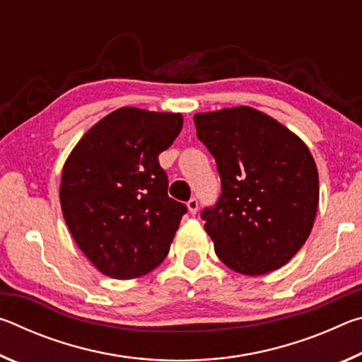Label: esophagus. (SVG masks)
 <instances>
[{
	"mask_svg": "<svg viewBox=\"0 0 362 362\" xmlns=\"http://www.w3.org/2000/svg\"><path fill=\"white\" fill-rule=\"evenodd\" d=\"M187 206H188V211H189V214H193V216H194V214L198 212L199 203H198V199H196V198H192V199H189L188 203H187Z\"/></svg>",
	"mask_w": 362,
	"mask_h": 362,
	"instance_id": "34e87169",
	"label": "esophagus"
}]
</instances>
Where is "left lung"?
<instances>
[{"instance_id":"8db88e82","label":"left lung","mask_w":362,"mask_h":362,"mask_svg":"<svg viewBox=\"0 0 362 362\" xmlns=\"http://www.w3.org/2000/svg\"><path fill=\"white\" fill-rule=\"evenodd\" d=\"M194 126L222 182L217 203L201 212L218 259L247 276L286 265L310 236L320 203L308 146L250 107L198 113Z\"/></svg>"}]
</instances>
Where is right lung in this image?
<instances>
[{
  "label": "right lung",
  "mask_w": 362,
  "mask_h": 362,
  "mask_svg": "<svg viewBox=\"0 0 362 362\" xmlns=\"http://www.w3.org/2000/svg\"><path fill=\"white\" fill-rule=\"evenodd\" d=\"M182 124L179 113L119 108L90 127L66 159L64 218L79 249L107 276H142L166 259L187 206L169 198L158 156Z\"/></svg>",
  "instance_id": "1"
}]
</instances>
